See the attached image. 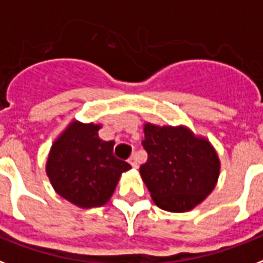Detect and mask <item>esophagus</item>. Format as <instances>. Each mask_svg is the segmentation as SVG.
<instances>
[{
	"label": "esophagus",
	"mask_w": 263,
	"mask_h": 263,
	"mask_svg": "<svg viewBox=\"0 0 263 263\" xmlns=\"http://www.w3.org/2000/svg\"><path fill=\"white\" fill-rule=\"evenodd\" d=\"M128 163L131 164L134 168H138V165H139V164H138V157H136V154H134V156H131V157H129Z\"/></svg>",
	"instance_id": "obj_1"
}]
</instances>
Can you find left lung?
I'll use <instances>...</instances> for the list:
<instances>
[{"label":"left lung","instance_id":"left-lung-1","mask_svg":"<svg viewBox=\"0 0 263 263\" xmlns=\"http://www.w3.org/2000/svg\"><path fill=\"white\" fill-rule=\"evenodd\" d=\"M147 161L139 168L154 204L170 212H187L215 189L220 161L215 147L186 125L143 124Z\"/></svg>","mask_w":263,"mask_h":263}]
</instances>
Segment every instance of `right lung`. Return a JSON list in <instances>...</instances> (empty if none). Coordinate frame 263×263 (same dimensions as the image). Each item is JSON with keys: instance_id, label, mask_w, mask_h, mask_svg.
<instances>
[{"instance_id": "right-lung-1", "label": "right lung", "mask_w": 263, "mask_h": 263, "mask_svg": "<svg viewBox=\"0 0 263 263\" xmlns=\"http://www.w3.org/2000/svg\"><path fill=\"white\" fill-rule=\"evenodd\" d=\"M102 124L71 120L56 136L45 171L60 197L78 208L105 205L131 165L114 157V140L100 139Z\"/></svg>"}]
</instances>
